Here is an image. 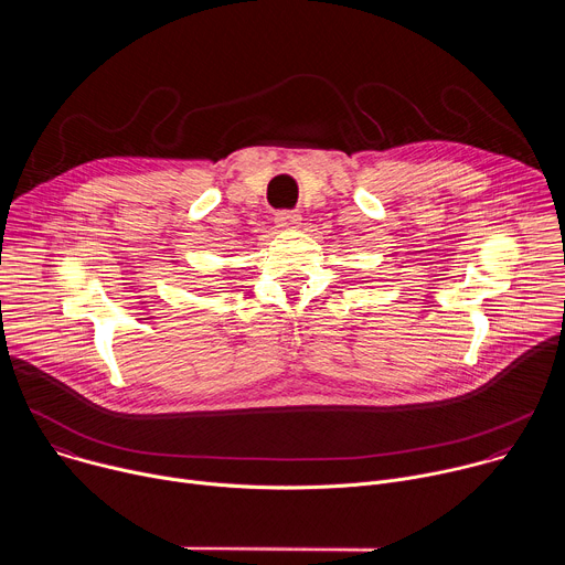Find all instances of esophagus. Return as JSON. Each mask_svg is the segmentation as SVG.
Masks as SVG:
<instances>
[{
	"instance_id": "34e87169",
	"label": "esophagus",
	"mask_w": 565,
	"mask_h": 565,
	"mask_svg": "<svg viewBox=\"0 0 565 565\" xmlns=\"http://www.w3.org/2000/svg\"><path fill=\"white\" fill-rule=\"evenodd\" d=\"M275 221H277L281 227H286V230H295V227L299 225L301 216H299V212H292V210H284V212H277Z\"/></svg>"
}]
</instances>
